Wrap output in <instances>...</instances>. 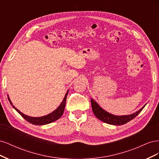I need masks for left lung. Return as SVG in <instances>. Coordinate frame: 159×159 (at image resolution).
<instances>
[{"instance_id": "1", "label": "left lung", "mask_w": 159, "mask_h": 159, "mask_svg": "<svg viewBox=\"0 0 159 159\" xmlns=\"http://www.w3.org/2000/svg\"><path fill=\"white\" fill-rule=\"evenodd\" d=\"M91 103L93 112L96 117H97L99 120H101V121H103L104 123H106L110 125H124L128 123L129 121H131V120L137 117V115L141 112L145 106V105H144V106L141 109H139L138 111L131 115H124V116H115V115H111L106 112L103 109L101 108L98 105V104L96 103L93 99H91Z\"/></svg>"}]
</instances>
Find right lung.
Returning a JSON list of instances; mask_svg holds the SVG:
<instances>
[{
	"label": "right lung",
	"instance_id": "1",
	"mask_svg": "<svg viewBox=\"0 0 159 159\" xmlns=\"http://www.w3.org/2000/svg\"><path fill=\"white\" fill-rule=\"evenodd\" d=\"M68 91H67L66 94L65 95V98L63 100V102H61V105L59 106V107L57 108L56 110H55L54 112H52V113H50L48 115H46V116L44 117H28L27 115L23 114L22 113H21L20 111L18 110L15 107L13 106L12 102H11L10 99L8 97V99L10 102V103L12 105V107L16 109V111L20 114L21 116L25 119L28 122H29L33 125H46V124H48L52 122H54L56 120L58 119L59 118L61 117V116L64 113V111L65 109V106H66V98H67V95H68Z\"/></svg>",
	"mask_w": 159,
	"mask_h": 159
}]
</instances>
